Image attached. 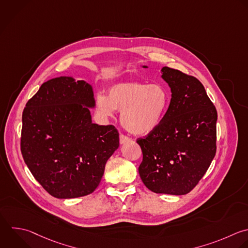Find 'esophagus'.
<instances>
[{
  "instance_id": "1",
  "label": "esophagus",
  "mask_w": 248,
  "mask_h": 248,
  "mask_svg": "<svg viewBox=\"0 0 248 248\" xmlns=\"http://www.w3.org/2000/svg\"><path fill=\"white\" fill-rule=\"evenodd\" d=\"M130 140H131L130 138H128L127 136H125L123 134H120V143L121 144H124V143H126V142H128Z\"/></svg>"
}]
</instances>
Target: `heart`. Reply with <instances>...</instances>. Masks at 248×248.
Segmentation results:
<instances>
[{
  "instance_id": "b5f03b06",
  "label": "heart",
  "mask_w": 248,
  "mask_h": 248,
  "mask_svg": "<svg viewBox=\"0 0 248 248\" xmlns=\"http://www.w3.org/2000/svg\"><path fill=\"white\" fill-rule=\"evenodd\" d=\"M170 103L168 91L161 84L121 82L113 85L108 96L99 94L96 106L106 117L121 111L122 126L134 135H147L161 123Z\"/></svg>"
}]
</instances>
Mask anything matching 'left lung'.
<instances>
[{
    "instance_id": "obj_1",
    "label": "left lung",
    "mask_w": 248,
    "mask_h": 248,
    "mask_svg": "<svg viewBox=\"0 0 248 248\" xmlns=\"http://www.w3.org/2000/svg\"><path fill=\"white\" fill-rule=\"evenodd\" d=\"M161 73L171 99L158 127L137 140L142 151L139 172L154 193L185 195L215 156L217 111L196 78L169 67Z\"/></svg>"
}]
</instances>
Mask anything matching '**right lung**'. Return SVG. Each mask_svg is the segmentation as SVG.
<instances>
[{
	"label": "right lung",
	"mask_w": 248,
	"mask_h": 248,
	"mask_svg": "<svg viewBox=\"0 0 248 248\" xmlns=\"http://www.w3.org/2000/svg\"><path fill=\"white\" fill-rule=\"evenodd\" d=\"M92 86L72 77L45 82L22 114L21 152L37 181L53 197L73 199L95 191L106 163L119 146L112 125L92 123Z\"/></svg>",
	"instance_id": "obj_1"
}]
</instances>
